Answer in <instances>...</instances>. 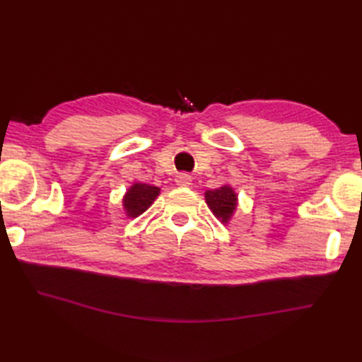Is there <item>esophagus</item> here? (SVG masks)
<instances>
[{
	"label": "esophagus",
	"mask_w": 362,
	"mask_h": 362,
	"mask_svg": "<svg viewBox=\"0 0 362 362\" xmlns=\"http://www.w3.org/2000/svg\"><path fill=\"white\" fill-rule=\"evenodd\" d=\"M191 175L189 174H179L175 177V183L179 187H189L191 185Z\"/></svg>",
	"instance_id": "obj_1"
}]
</instances>
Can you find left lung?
I'll use <instances>...</instances> for the list:
<instances>
[{"mask_svg": "<svg viewBox=\"0 0 362 362\" xmlns=\"http://www.w3.org/2000/svg\"><path fill=\"white\" fill-rule=\"evenodd\" d=\"M205 201L214 216H216L222 224H227L236 210L238 196L232 187L224 185L218 189L206 191Z\"/></svg>", "mask_w": 362, "mask_h": 362, "instance_id": "1", "label": "left lung"}]
</instances>
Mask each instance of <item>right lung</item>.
I'll return each instance as SVG.
<instances>
[{
    "label": "right lung",
    "mask_w": 362,
    "mask_h": 362,
    "mask_svg": "<svg viewBox=\"0 0 362 362\" xmlns=\"http://www.w3.org/2000/svg\"><path fill=\"white\" fill-rule=\"evenodd\" d=\"M160 194L158 187H151L148 183H134L127 189V193L122 199V206L129 218H136L143 214L156 201Z\"/></svg>",
    "instance_id": "1"
}]
</instances>
